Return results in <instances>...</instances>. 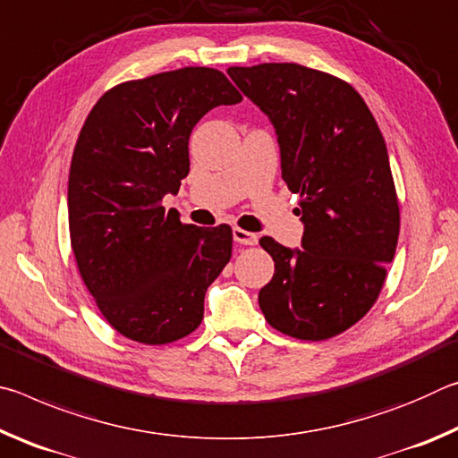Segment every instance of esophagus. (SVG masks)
<instances>
[{
	"instance_id": "34e87169",
	"label": "esophagus",
	"mask_w": 458,
	"mask_h": 458,
	"mask_svg": "<svg viewBox=\"0 0 458 458\" xmlns=\"http://www.w3.org/2000/svg\"><path fill=\"white\" fill-rule=\"evenodd\" d=\"M232 234H234V240H236L238 244L254 246V244L259 242V236L257 234H252V232L242 230V228H234V232H232Z\"/></svg>"
}]
</instances>
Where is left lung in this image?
<instances>
[{
    "label": "left lung",
    "mask_w": 458,
    "mask_h": 458,
    "mask_svg": "<svg viewBox=\"0 0 458 458\" xmlns=\"http://www.w3.org/2000/svg\"><path fill=\"white\" fill-rule=\"evenodd\" d=\"M228 74L273 121L305 224L303 250L260 238L275 260L262 315L289 337L331 339L374 307L396 254L400 204L382 131L360 92L329 72L265 62Z\"/></svg>",
    "instance_id": "8db88e82"
}]
</instances>
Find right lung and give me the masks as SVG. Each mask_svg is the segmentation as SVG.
Instances as JSON below:
<instances>
[{
    "mask_svg": "<svg viewBox=\"0 0 458 458\" xmlns=\"http://www.w3.org/2000/svg\"><path fill=\"white\" fill-rule=\"evenodd\" d=\"M240 100L224 72L185 66L108 89L84 121L68 174L71 244L82 283L123 337L165 345L204 319L232 228L183 224L161 199L190 174L196 123Z\"/></svg>",
    "mask_w": 458,
    "mask_h": 458,
    "instance_id": "add662e5",
    "label": "right lung"
}]
</instances>
